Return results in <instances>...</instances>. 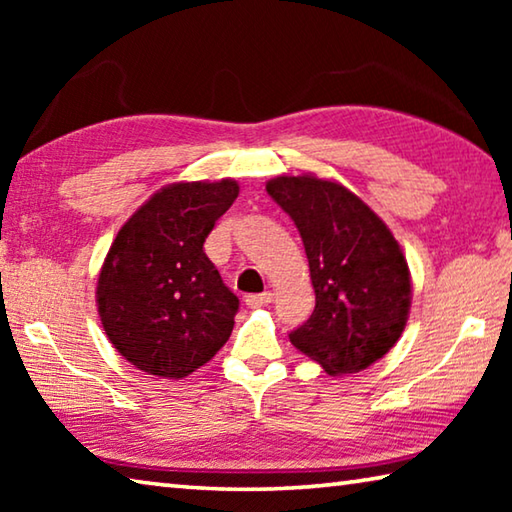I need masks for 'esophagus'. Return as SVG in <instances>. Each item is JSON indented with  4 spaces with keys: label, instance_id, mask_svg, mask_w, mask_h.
<instances>
[{
    "label": "esophagus",
    "instance_id": "34e87169",
    "mask_svg": "<svg viewBox=\"0 0 512 512\" xmlns=\"http://www.w3.org/2000/svg\"><path fill=\"white\" fill-rule=\"evenodd\" d=\"M273 300V293L271 291H264V293H253V296H246V305L248 307H264L268 302Z\"/></svg>",
    "mask_w": 512,
    "mask_h": 512
}]
</instances>
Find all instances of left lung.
Masks as SVG:
<instances>
[{
  "label": "left lung",
  "instance_id": "left-lung-1",
  "mask_svg": "<svg viewBox=\"0 0 512 512\" xmlns=\"http://www.w3.org/2000/svg\"><path fill=\"white\" fill-rule=\"evenodd\" d=\"M266 192L302 237L316 307L291 343L327 375L366 370L393 348L411 309V273L393 232L332 180L277 176Z\"/></svg>",
  "mask_w": 512,
  "mask_h": 512
}]
</instances>
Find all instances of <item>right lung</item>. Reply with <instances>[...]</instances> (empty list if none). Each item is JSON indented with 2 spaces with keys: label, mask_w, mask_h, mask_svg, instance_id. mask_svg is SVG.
Returning a JSON list of instances; mask_svg holds the SVG:
<instances>
[{
  "label": "right lung",
  "mask_w": 512,
  "mask_h": 512,
  "mask_svg": "<svg viewBox=\"0 0 512 512\" xmlns=\"http://www.w3.org/2000/svg\"><path fill=\"white\" fill-rule=\"evenodd\" d=\"M237 196L232 178L173 183L121 225L101 266L97 307L110 343L135 368L183 379L230 339L239 298L203 244Z\"/></svg>",
  "instance_id": "right-lung-1"
}]
</instances>
